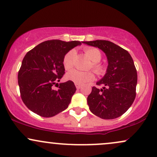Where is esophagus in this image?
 Returning <instances> with one entry per match:
<instances>
[{
    "label": "esophagus",
    "instance_id": "34e87169",
    "mask_svg": "<svg viewBox=\"0 0 157 157\" xmlns=\"http://www.w3.org/2000/svg\"><path fill=\"white\" fill-rule=\"evenodd\" d=\"M75 86H76L77 89H81V85H80V84H75Z\"/></svg>",
    "mask_w": 157,
    "mask_h": 157
}]
</instances>
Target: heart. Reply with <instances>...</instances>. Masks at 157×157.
I'll use <instances>...</instances> for the list:
<instances>
[{
	"label": "heart",
	"instance_id": "obj_1",
	"mask_svg": "<svg viewBox=\"0 0 157 157\" xmlns=\"http://www.w3.org/2000/svg\"><path fill=\"white\" fill-rule=\"evenodd\" d=\"M85 55L91 61L89 68L92 69L98 75H102L105 72V67L100 61L102 58V54L99 49L93 47H88L84 49ZM75 56V50H71L64 56L63 60V65L66 70H71L74 67V58ZM66 79L75 82V84H85L91 82L94 79V75L92 71H79L77 70H72L66 74Z\"/></svg>",
	"mask_w": 157,
	"mask_h": 157
}]
</instances>
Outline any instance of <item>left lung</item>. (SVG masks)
<instances>
[{"instance_id": "obj_1", "label": "left lung", "mask_w": 157, "mask_h": 157, "mask_svg": "<svg viewBox=\"0 0 157 157\" xmlns=\"http://www.w3.org/2000/svg\"><path fill=\"white\" fill-rule=\"evenodd\" d=\"M83 44L101 49L108 59L105 75L92 87L87 102L94 114L105 120L122 116L136 97L137 73L132 57L126 50L109 40L83 41Z\"/></svg>"}]
</instances>
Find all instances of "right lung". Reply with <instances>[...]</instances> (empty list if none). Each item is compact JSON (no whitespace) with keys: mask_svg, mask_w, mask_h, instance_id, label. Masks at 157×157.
<instances>
[{"mask_svg":"<svg viewBox=\"0 0 157 157\" xmlns=\"http://www.w3.org/2000/svg\"><path fill=\"white\" fill-rule=\"evenodd\" d=\"M81 43L52 40L27 52L17 79L21 99L29 109L44 117H52L67 109L76 91L74 82H61L57 90L52 86L65 74L64 56Z\"/></svg>","mask_w":157,"mask_h":157,"instance_id":"1","label":"right lung"}]
</instances>
